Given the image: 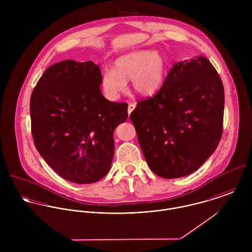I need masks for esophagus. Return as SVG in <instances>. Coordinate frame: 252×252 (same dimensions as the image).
Here are the masks:
<instances>
[{
  "label": "esophagus",
  "instance_id": "1",
  "mask_svg": "<svg viewBox=\"0 0 252 252\" xmlns=\"http://www.w3.org/2000/svg\"><path fill=\"white\" fill-rule=\"evenodd\" d=\"M136 108V104H134V103H130L129 104V106H128V113L130 114L134 109Z\"/></svg>",
  "mask_w": 252,
  "mask_h": 252
}]
</instances>
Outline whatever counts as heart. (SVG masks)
I'll return each mask as SVG.
<instances>
[{"label":"heart","mask_w":252,"mask_h":252,"mask_svg":"<svg viewBox=\"0 0 252 252\" xmlns=\"http://www.w3.org/2000/svg\"><path fill=\"white\" fill-rule=\"evenodd\" d=\"M168 71L166 58L158 51L138 50L122 55L115 61V70L106 69L102 86L109 100H116L132 79L133 90L144 97L157 93Z\"/></svg>","instance_id":"obj_1"}]
</instances>
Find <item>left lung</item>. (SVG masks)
<instances>
[{
	"instance_id": "8db88e82",
	"label": "left lung",
	"mask_w": 252,
	"mask_h": 252,
	"mask_svg": "<svg viewBox=\"0 0 252 252\" xmlns=\"http://www.w3.org/2000/svg\"><path fill=\"white\" fill-rule=\"evenodd\" d=\"M224 88L204 56L176 63L160 90L130 114L147 165L163 179L198 170L223 131Z\"/></svg>"
}]
</instances>
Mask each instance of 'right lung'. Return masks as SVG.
<instances>
[{
    "mask_svg": "<svg viewBox=\"0 0 252 252\" xmlns=\"http://www.w3.org/2000/svg\"><path fill=\"white\" fill-rule=\"evenodd\" d=\"M92 61L66 60L45 70L30 100L36 150L64 180L93 183L109 171L113 132L128 117L127 103L107 100Z\"/></svg>",
    "mask_w": 252,
    "mask_h": 252,
    "instance_id": "add662e5",
    "label": "right lung"
}]
</instances>
